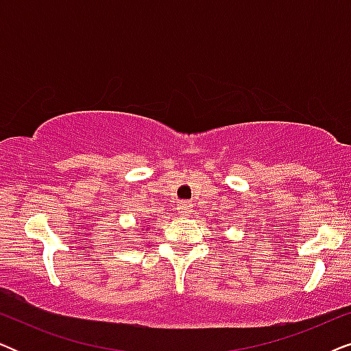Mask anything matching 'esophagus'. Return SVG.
<instances>
[{
	"label": "esophagus",
	"instance_id": "obj_1",
	"mask_svg": "<svg viewBox=\"0 0 351 351\" xmlns=\"http://www.w3.org/2000/svg\"><path fill=\"white\" fill-rule=\"evenodd\" d=\"M177 210H179L180 217H189L191 210H193V206H191V203H189V201H182V203H179V206H177Z\"/></svg>",
	"mask_w": 351,
	"mask_h": 351
}]
</instances>
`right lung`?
I'll return each mask as SVG.
<instances>
[{
	"label": "right lung",
	"mask_w": 351,
	"mask_h": 351,
	"mask_svg": "<svg viewBox=\"0 0 351 351\" xmlns=\"http://www.w3.org/2000/svg\"><path fill=\"white\" fill-rule=\"evenodd\" d=\"M141 230H142V228H141ZM145 233H147V232H145Z\"/></svg>",
	"instance_id": "1"
}]
</instances>
